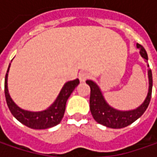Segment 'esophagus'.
<instances>
[{"label": "esophagus", "mask_w": 157, "mask_h": 157, "mask_svg": "<svg viewBox=\"0 0 157 157\" xmlns=\"http://www.w3.org/2000/svg\"><path fill=\"white\" fill-rule=\"evenodd\" d=\"M89 74H88L87 72H86V71H83V72H80L79 74H78V78H79V80L80 82H85L86 79L89 78Z\"/></svg>", "instance_id": "34e87169"}]
</instances>
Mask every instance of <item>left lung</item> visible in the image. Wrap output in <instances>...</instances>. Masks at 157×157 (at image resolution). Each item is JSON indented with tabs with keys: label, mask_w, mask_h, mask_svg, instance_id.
<instances>
[{
	"label": "left lung",
	"mask_w": 157,
	"mask_h": 157,
	"mask_svg": "<svg viewBox=\"0 0 157 157\" xmlns=\"http://www.w3.org/2000/svg\"><path fill=\"white\" fill-rule=\"evenodd\" d=\"M136 47L140 51V55L142 57L148 61V54L145 49L139 44H136ZM148 67H149L148 63ZM148 91L146 99L142 102V105H139L137 108L128 111H121L113 108L105 101L99 86L93 80H86V84L91 88L90 110L94 120L98 123L110 128H121L135 122L144 113L150 102L153 86L152 72L150 69H148Z\"/></svg>",
	"instance_id": "obj_1"
}]
</instances>
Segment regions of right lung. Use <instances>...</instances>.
<instances>
[{
	"label": "right lung",
	"mask_w": 157,
	"mask_h": 157,
	"mask_svg": "<svg viewBox=\"0 0 157 157\" xmlns=\"http://www.w3.org/2000/svg\"><path fill=\"white\" fill-rule=\"evenodd\" d=\"M10 63L5 76V97L9 110L13 116L21 123L33 129H45L50 128L60 123L65 111L66 101L75 87L79 84L78 78L66 82L61 89L57 99L47 109L43 111L32 112L24 110L14 102L11 99L8 88V76H9Z\"/></svg>",
	"instance_id": "right-lung-1"
}]
</instances>
